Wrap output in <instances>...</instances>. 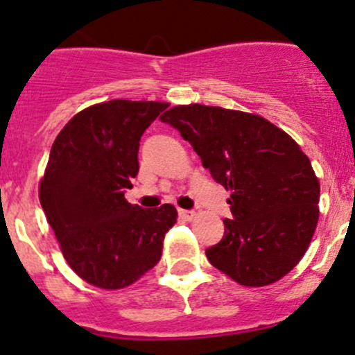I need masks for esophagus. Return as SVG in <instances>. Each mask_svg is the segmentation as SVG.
Instances as JSON below:
<instances>
[{"instance_id": "1", "label": "esophagus", "mask_w": 355, "mask_h": 355, "mask_svg": "<svg viewBox=\"0 0 355 355\" xmlns=\"http://www.w3.org/2000/svg\"><path fill=\"white\" fill-rule=\"evenodd\" d=\"M178 216L182 217L184 220H192L193 216H196V212L193 210H185V209H178Z\"/></svg>"}]
</instances>
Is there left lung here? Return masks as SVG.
Returning <instances> with one entry per match:
<instances>
[{
	"label": "left lung",
	"instance_id": "left-lung-1",
	"mask_svg": "<svg viewBox=\"0 0 355 355\" xmlns=\"http://www.w3.org/2000/svg\"><path fill=\"white\" fill-rule=\"evenodd\" d=\"M231 190L224 236L205 249L212 266L244 286H266L303 258L318 220V185L309 157L291 136L258 114L202 104L159 118Z\"/></svg>",
	"mask_w": 355,
	"mask_h": 355
}]
</instances>
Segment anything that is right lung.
Wrapping results in <instances>:
<instances>
[{
	"mask_svg": "<svg viewBox=\"0 0 355 355\" xmlns=\"http://www.w3.org/2000/svg\"><path fill=\"white\" fill-rule=\"evenodd\" d=\"M166 103L114 99L84 109L58 133L40 182V204L62 254L84 282L130 286L162 258L177 209L124 198L138 175L139 139Z\"/></svg>",
	"mask_w": 355,
	"mask_h": 355,
	"instance_id": "right-lung-1",
	"label": "right lung"
}]
</instances>
